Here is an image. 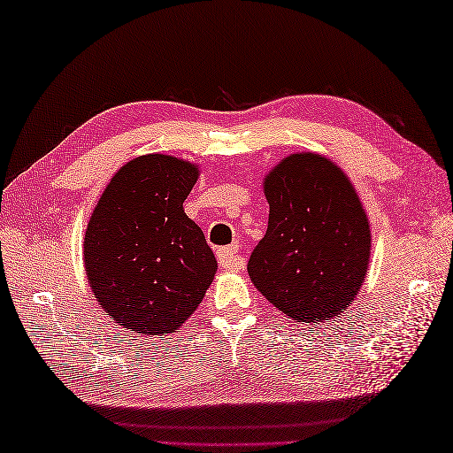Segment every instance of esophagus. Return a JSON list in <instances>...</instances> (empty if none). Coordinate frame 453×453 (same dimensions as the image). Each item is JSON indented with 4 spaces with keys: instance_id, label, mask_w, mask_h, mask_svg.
<instances>
[{
    "instance_id": "1",
    "label": "esophagus",
    "mask_w": 453,
    "mask_h": 453,
    "mask_svg": "<svg viewBox=\"0 0 453 453\" xmlns=\"http://www.w3.org/2000/svg\"><path fill=\"white\" fill-rule=\"evenodd\" d=\"M237 245H229V247H224L219 249L218 251V261L219 265L227 268V271H237V268L243 266V258L237 255Z\"/></svg>"
}]
</instances>
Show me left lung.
Returning <instances> with one entry per match:
<instances>
[{
  "mask_svg": "<svg viewBox=\"0 0 453 453\" xmlns=\"http://www.w3.org/2000/svg\"><path fill=\"white\" fill-rule=\"evenodd\" d=\"M266 235L249 258L257 290L297 323L329 321L368 273L372 234L352 182L331 159L302 151L265 177Z\"/></svg>",
  "mask_w": 453,
  "mask_h": 453,
  "instance_id": "left-lung-1",
  "label": "left lung"
}]
</instances>
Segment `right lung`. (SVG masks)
<instances>
[{"instance_id": "add662e5", "label": "right lung", "mask_w": 453, "mask_h": 453, "mask_svg": "<svg viewBox=\"0 0 453 453\" xmlns=\"http://www.w3.org/2000/svg\"><path fill=\"white\" fill-rule=\"evenodd\" d=\"M198 175L195 163L140 156L117 171L93 210L85 273L99 305L124 329L177 333L214 280L216 257L182 208Z\"/></svg>"}]
</instances>
